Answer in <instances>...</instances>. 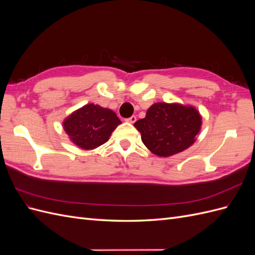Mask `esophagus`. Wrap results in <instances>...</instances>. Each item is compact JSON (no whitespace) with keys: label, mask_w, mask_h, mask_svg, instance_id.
Returning a JSON list of instances; mask_svg holds the SVG:
<instances>
[{"label":"esophagus","mask_w":255,"mask_h":255,"mask_svg":"<svg viewBox=\"0 0 255 255\" xmlns=\"http://www.w3.org/2000/svg\"><path fill=\"white\" fill-rule=\"evenodd\" d=\"M136 120H137V119H136V116H130L129 118L126 119V121H128V122H129V123H134Z\"/></svg>","instance_id":"esophagus-1"}]
</instances>
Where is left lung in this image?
Masks as SVG:
<instances>
[{
  "label": "left lung",
  "mask_w": 255,
  "mask_h": 255,
  "mask_svg": "<svg viewBox=\"0 0 255 255\" xmlns=\"http://www.w3.org/2000/svg\"><path fill=\"white\" fill-rule=\"evenodd\" d=\"M201 116L191 106L155 103L143 119L134 123L141 140L152 153L170 156L186 150L195 142L201 128Z\"/></svg>",
  "instance_id": "left-lung-1"
}]
</instances>
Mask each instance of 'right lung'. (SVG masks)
Masks as SVG:
<instances>
[{
  "label": "right lung",
  "mask_w": 255,
  "mask_h": 255,
  "mask_svg": "<svg viewBox=\"0 0 255 255\" xmlns=\"http://www.w3.org/2000/svg\"><path fill=\"white\" fill-rule=\"evenodd\" d=\"M121 121L113 111L87 104L64 121V128L71 140L85 150L95 149L109 140Z\"/></svg>",
  "instance_id": "right-lung-1"
}]
</instances>
